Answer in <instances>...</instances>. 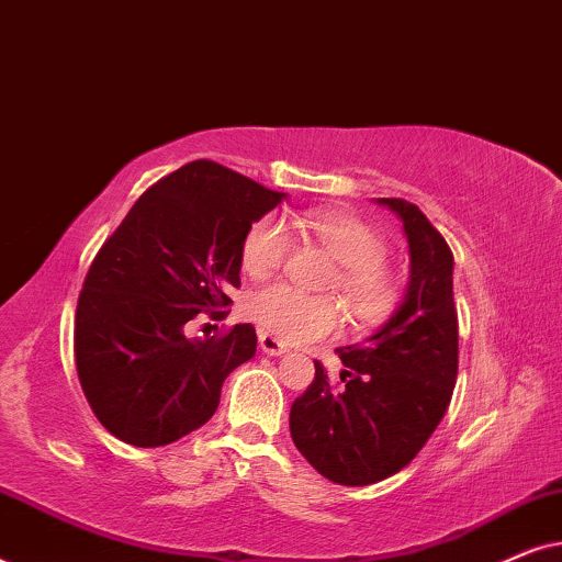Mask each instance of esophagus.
Returning <instances> with one entry per match:
<instances>
[{
	"label": "esophagus",
	"mask_w": 562,
	"mask_h": 562,
	"mask_svg": "<svg viewBox=\"0 0 562 562\" xmlns=\"http://www.w3.org/2000/svg\"><path fill=\"white\" fill-rule=\"evenodd\" d=\"M258 345H260V352H266V356H273V358L286 356L289 352L286 345H283L281 340H276L273 335H266V333L258 335Z\"/></svg>",
	"instance_id": "esophagus-1"
}]
</instances>
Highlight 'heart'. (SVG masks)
Segmentation results:
<instances>
[{
    "mask_svg": "<svg viewBox=\"0 0 562 562\" xmlns=\"http://www.w3.org/2000/svg\"><path fill=\"white\" fill-rule=\"evenodd\" d=\"M294 225L304 229L337 263L329 289L340 291L345 306L360 325L383 322L396 306V283L386 266V243L375 229L352 214L310 210ZM291 229L279 217H263L250 227L243 245V266L252 279L279 271L291 256ZM248 314L263 333L283 342L302 345L333 335L340 327V306L329 296H310L286 283L256 291Z\"/></svg>",
    "mask_w": 562,
    "mask_h": 562,
    "instance_id": "heart-1",
    "label": "heart"
}]
</instances>
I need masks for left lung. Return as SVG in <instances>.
Instances as JSON below:
<instances>
[{
  "mask_svg": "<svg viewBox=\"0 0 562 562\" xmlns=\"http://www.w3.org/2000/svg\"><path fill=\"white\" fill-rule=\"evenodd\" d=\"M402 220L409 245L404 302L363 342L340 348L342 386L322 363L291 404V440L317 473L368 486L409 465L448 412L458 375L452 252L417 204L375 199Z\"/></svg>",
  "mask_w": 562,
  "mask_h": 562,
  "instance_id": "obj_1",
  "label": "left lung"
}]
</instances>
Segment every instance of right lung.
Here are the masks:
<instances>
[{
    "label": "right lung",
    "mask_w": 562,
    "mask_h": 562,
    "mask_svg": "<svg viewBox=\"0 0 562 562\" xmlns=\"http://www.w3.org/2000/svg\"><path fill=\"white\" fill-rule=\"evenodd\" d=\"M286 194L214 160H194L150 187L102 245L83 281L74 356L83 396L117 440L160 448L220 406L222 383L256 356V329L189 337L187 322L225 317L240 286L252 222Z\"/></svg>",
    "instance_id": "obj_1"
}]
</instances>
